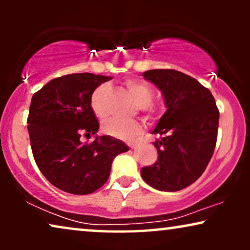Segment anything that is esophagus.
I'll return each instance as SVG.
<instances>
[{"label": "esophagus", "mask_w": 250, "mask_h": 250, "mask_svg": "<svg viewBox=\"0 0 250 250\" xmlns=\"http://www.w3.org/2000/svg\"><path fill=\"white\" fill-rule=\"evenodd\" d=\"M128 146H129V148H131V149H134L135 146H136V145H134V143H128Z\"/></svg>", "instance_id": "esophagus-1"}]
</instances>
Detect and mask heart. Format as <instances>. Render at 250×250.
<instances>
[{"instance_id":"obj_1","label":"heart","mask_w":250,"mask_h":250,"mask_svg":"<svg viewBox=\"0 0 250 250\" xmlns=\"http://www.w3.org/2000/svg\"><path fill=\"white\" fill-rule=\"evenodd\" d=\"M125 85L134 98L136 104L142 107L149 117H155L158 112V109L151 102L153 97L152 87L146 82L139 80V78H127L125 81ZM107 93V85H100L92 92L90 97V107L93 114L99 118H104L107 116V109L104 105ZM102 129L105 134L119 140H125V141L133 140L142 132V127L139 123L126 122L117 118H111L104 122L102 125Z\"/></svg>"}]
</instances>
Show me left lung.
Returning <instances> with one entry per match:
<instances>
[{
  "mask_svg": "<svg viewBox=\"0 0 250 250\" xmlns=\"http://www.w3.org/2000/svg\"><path fill=\"white\" fill-rule=\"evenodd\" d=\"M143 77L162 91L167 110L152 134L158 159L141 168V176L160 191L189 187L205 172L217 140L220 111L213 94L189 75L174 69H152Z\"/></svg>",
  "mask_w": 250,
  "mask_h": 250,
  "instance_id": "1",
  "label": "left lung"
}]
</instances>
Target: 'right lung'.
<instances>
[{"label":"right lung","instance_id":"right-lung-1","mask_svg":"<svg viewBox=\"0 0 250 250\" xmlns=\"http://www.w3.org/2000/svg\"><path fill=\"white\" fill-rule=\"evenodd\" d=\"M111 77L91 73L57 77L34 93L27 128L36 165L46 180L71 194L94 192L107 182L112 160L129 149L109 135L82 143L99 131L90 97Z\"/></svg>","mask_w":250,"mask_h":250}]
</instances>
